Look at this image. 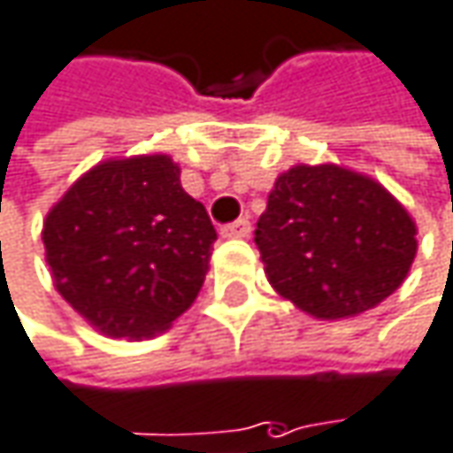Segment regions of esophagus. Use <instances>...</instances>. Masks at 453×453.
I'll return each instance as SVG.
<instances>
[{
    "instance_id": "obj_1",
    "label": "esophagus",
    "mask_w": 453,
    "mask_h": 453,
    "mask_svg": "<svg viewBox=\"0 0 453 453\" xmlns=\"http://www.w3.org/2000/svg\"><path fill=\"white\" fill-rule=\"evenodd\" d=\"M220 235L223 238H249L251 235V223L249 220H235L230 226L220 227Z\"/></svg>"
}]
</instances>
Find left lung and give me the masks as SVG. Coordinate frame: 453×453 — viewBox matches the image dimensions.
Returning <instances> with one entry per match:
<instances>
[{"instance_id":"8db88e82","label":"left lung","mask_w":453,"mask_h":453,"mask_svg":"<svg viewBox=\"0 0 453 453\" xmlns=\"http://www.w3.org/2000/svg\"><path fill=\"white\" fill-rule=\"evenodd\" d=\"M415 235L412 215L376 179L301 163L277 176L254 241L277 296L313 319L340 321L404 282Z\"/></svg>"}]
</instances>
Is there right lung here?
I'll return each mask as SVG.
<instances>
[{
    "label": "right lung",
    "mask_w": 453,
    "mask_h": 453,
    "mask_svg": "<svg viewBox=\"0 0 453 453\" xmlns=\"http://www.w3.org/2000/svg\"><path fill=\"white\" fill-rule=\"evenodd\" d=\"M46 262L64 301L105 337L165 332L202 290L218 238L171 155L108 157L49 210Z\"/></svg>",
    "instance_id": "1"
}]
</instances>
